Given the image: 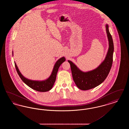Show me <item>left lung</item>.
Returning a JSON list of instances; mask_svg holds the SVG:
<instances>
[{
    "instance_id": "left-lung-1",
    "label": "left lung",
    "mask_w": 129,
    "mask_h": 129,
    "mask_svg": "<svg viewBox=\"0 0 129 129\" xmlns=\"http://www.w3.org/2000/svg\"><path fill=\"white\" fill-rule=\"evenodd\" d=\"M106 31L109 41V49L104 61L98 67L92 71L84 73L70 60L73 78L76 86L81 90H86L92 89L102 84L110 72L113 63L114 43L112 36L106 25Z\"/></svg>"
}]
</instances>
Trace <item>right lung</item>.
Wrapping results in <instances>:
<instances>
[{
    "label": "right lung",
    "instance_id": "1",
    "mask_svg": "<svg viewBox=\"0 0 129 129\" xmlns=\"http://www.w3.org/2000/svg\"><path fill=\"white\" fill-rule=\"evenodd\" d=\"M13 55V52H12ZM65 61V58L64 57H62L59 59L56 62L53 70L51 75L49 78L46 80H44L42 81H33V80L28 79L21 74L17 66L16 63L14 62L15 67L16 68V71L18 74L19 76L21 78L22 80L25 83V84L29 86L32 89L35 90L39 92H46L48 91L51 89L53 86L54 85L55 79L56 74L58 72V68L61 65L62 63Z\"/></svg>",
    "mask_w": 129,
    "mask_h": 129
}]
</instances>
